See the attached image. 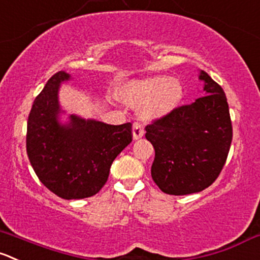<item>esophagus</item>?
<instances>
[{
  "label": "esophagus",
  "mask_w": 260,
  "mask_h": 260,
  "mask_svg": "<svg viewBox=\"0 0 260 260\" xmlns=\"http://www.w3.org/2000/svg\"><path fill=\"white\" fill-rule=\"evenodd\" d=\"M132 129H133V138H135V140L141 138L143 136V133H145V131H143V125L138 122L133 123Z\"/></svg>",
  "instance_id": "34e87169"
}]
</instances>
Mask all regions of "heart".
Segmentation results:
<instances>
[{"mask_svg":"<svg viewBox=\"0 0 260 260\" xmlns=\"http://www.w3.org/2000/svg\"><path fill=\"white\" fill-rule=\"evenodd\" d=\"M127 104L137 108L145 119L168 115L180 104L183 87L180 82L169 76H151L128 84L120 92Z\"/></svg>","mask_w":260,"mask_h":260,"instance_id":"obj_1","label":"heart"}]
</instances>
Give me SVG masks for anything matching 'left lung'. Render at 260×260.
<instances>
[{
  "instance_id": "1",
  "label": "left lung",
  "mask_w": 260,
  "mask_h": 260,
  "mask_svg": "<svg viewBox=\"0 0 260 260\" xmlns=\"http://www.w3.org/2000/svg\"><path fill=\"white\" fill-rule=\"evenodd\" d=\"M206 95L146 125L155 148L151 175L166 194L185 196L208 188L220 175L233 141L222 87L201 71Z\"/></svg>"
}]
</instances>
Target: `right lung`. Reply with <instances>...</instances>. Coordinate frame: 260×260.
Returning <instances> with one entry per match:
<instances>
[{
    "label": "right lung",
    "mask_w": 260,
    "mask_h": 260,
    "mask_svg": "<svg viewBox=\"0 0 260 260\" xmlns=\"http://www.w3.org/2000/svg\"><path fill=\"white\" fill-rule=\"evenodd\" d=\"M70 79L53 75L35 98L27 118L26 152L39 180L63 200H82L99 193L114 158L132 142V124L110 125L71 115L58 123V87Z\"/></svg>",
    "instance_id": "add662e5"
}]
</instances>
